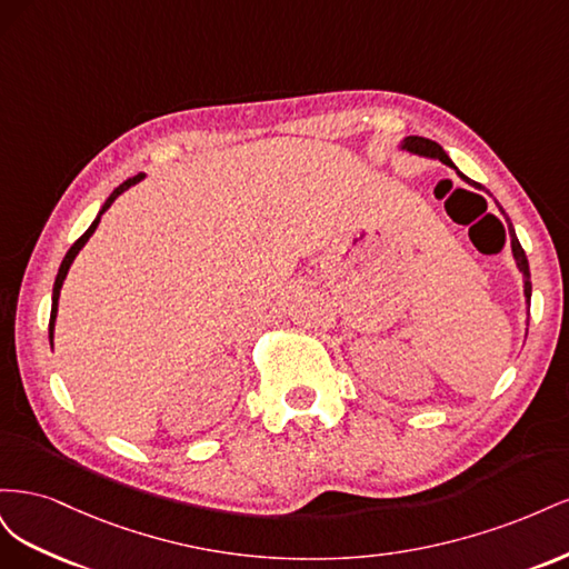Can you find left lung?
<instances>
[{
	"mask_svg": "<svg viewBox=\"0 0 569 569\" xmlns=\"http://www.w3.org/2000/svg\"><path fill=\"white\" fill-rule=\"evenodd\" d=\"M401 149H406V151H410V153H418V157H427V159H437V161H441V163H446V166H451L456 173H458V178L460 180H465L468 184H472L475 189H481V192H487L489 194V189H485L481 187L479 182H472L468 176H462L460 170L453 166V161L449 159V153H446L437 142H432V140H427V137H416V134H410V137H403V142L399 144ZM496 206H498V211H501L503 216H506V211L501 209V203L496 201ZM506 222H508V232H510V249H512V258H515V263H518V268H520V272H522V280H525V299H527V316H529V301H531V274H529V261H527V253H525V249H522V244H520V239H518V234H515V228H512V222H510V218L506 216ZM529 322V320H527Z\"/></svg>",
	"mask_w": 569,
	"mask_h": 569,
	"instance_id": "left-lung-1",
	"label": "left lung"
}]
</instances>
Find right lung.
I'll use <instances>...</instances> for the list:
<instances>
[{
  "label": "right lung",
  "mask_w": 569,
  "mask_h": 569,
  "mask_svg": "<svg viewBox=\"0 0 569 569\" xmlns=\"http://www.w3.org/2000/svg\"><path fill=\"white\" fill-rule=\"evenodd\" d=\"M144 178V173H137L134 178H130V180H126L123 184H118L113 192H111V197L104 201V206H101L99 209V213H97V218L92 220V226L84 230V234L78 239V242L68 249V253L63 256V261H61V268H59V272H57V280H54V289H51V316H49V341L54 339V322H57V311H59V297H61V287H63V280H66V274H68V268H71V263L76 261V256L80 253V249L88 244V239L94 234V230H97V226H99V220H101V216H104V211H109V206L126 192L128 187H132V184H137ZM54 343V341H51Z\"/></svg>",
  "instance_id": "add662e5"
}]
</instances>
